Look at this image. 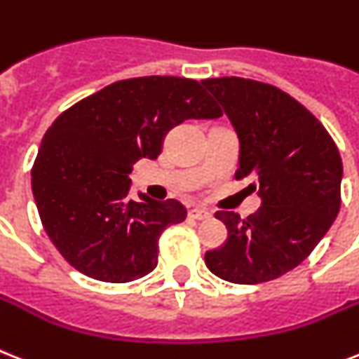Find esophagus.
<instances>
[{"label": "esophagus", "mask_w": 359, "mask_h": 359, "mask_svg": "<svg viewBox=\"0 0 359 359\" xmlns=\"http://www.w3.org/2000/svg\"><path fill=\"white\" fill-rule=\"evenodd\" d=\"M188 217H191V219L195 221H205L210 217V212H206V210L203 208H194L188 212Z\"/></svg>", "instance_id": "34e87169"}]
</instances>
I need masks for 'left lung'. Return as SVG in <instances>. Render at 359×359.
Masks as SVG:
<instances>
[{
    "label": "left lung",
    "instance_id": "8db88e82",
    "mask_svg": "<svg viewBox=\"0 0 359 359\" xmlns=\"http://www.w3.org/2000/svg\"><path fill=\"white\" fill-rule=\"evenodd\" d=\"M240 138L236 180L252 179L262 206L247 219L219 210L229 238L206 267L232 284H262L295 269L328 232L341 206L343 162L336 142L295 97L243 77L203 81Z\"/></svg>",
    "mask_w": 359,
    "mask_h": 359
}]
</instances>
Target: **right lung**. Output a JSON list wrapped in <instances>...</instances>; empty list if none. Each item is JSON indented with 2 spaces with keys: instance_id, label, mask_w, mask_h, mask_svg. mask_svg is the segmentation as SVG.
Wrapping results in <instances>:
<instances>
[{
  "instance_id": "add662e5",
  "label": "right lung",
  "mask_w": 359,
  "mask_h": 359,
  "mask_svg": "<svg viewBox=\"0 0 359 359\" xmlns=\"http://www.w3.org/2000/svg\"><path fill=\"white\" fill-rule=\"evenodd\" d=\"M201 83L184 77L118 81L64 110L43 134L31 171L38 215L62 258L83 275L125 284L158 264L160 234L186 219L179 201L129 197L140 158L188 118H219Z\"/></svg>"
}]
</instances>
